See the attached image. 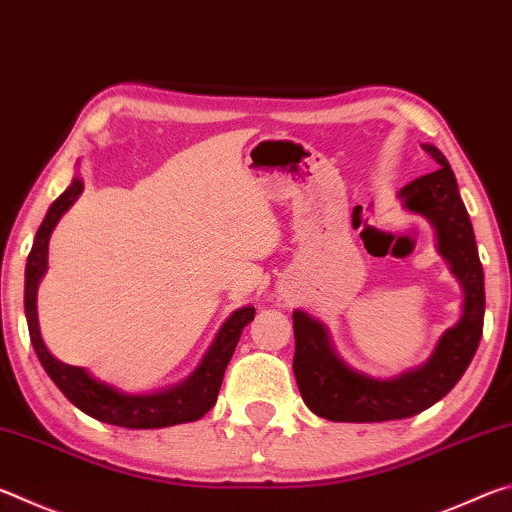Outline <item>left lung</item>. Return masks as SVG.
I'll use <instances>...</instances> for the list:
<instances>
[{
  "label": "left lung",
  "instance_id": "1",
  "mask_svg": "<svg viewBox=\"0 0 512 512\" xmlns=\"http://www.w3.org/2000/svg\"><path fill=\"white\" fill-rule=\"evenodd\" d=\"M436 171L400 189L404 210L427 219L438 239V253L461 282L463 311L440 336L422 366L391 379L370 377L348 366L334 350L329 329L307 311H293L296 354L293 372L311 411L332 422H386L420 413L452 391L470 366L483 332L485 289L472 221L458 194L456 176L443 153L422 144Z\"/></svg>",
  "mask_w": 512,
  "mask_h": 512
}]
</instances>
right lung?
<instances>
[{"instance_id":"right-lung-1","label":"right lung","mask_w":512,"mask_h":512,"mask_svg":"<svg viewBox=\"0 0 512 512\" xmlns=\"http://www.w3.org/2000/svg\"><path fill=\"white\" fill-rule=\"evenodd\" d=\"M83 194L81 176H74L63 194L51 203L45 221L36 232L33 248L27 259V273H24V311H27V323L33 350L45 368L51 381L63 391V395L72 402L76 409L88 413L90 418L115 424L126 429H162L173 424L201 420L203 415L216 404L223 372L228 368L235 352L241 329L255 318V307H241L232 311V316L225 320L219 332H216L210 350L205 352L198 368L180 384L164 388L158 393H124L112 384H106L97 377H92L88 370L69 363L58 361L42 341L38 325V284L47 273V253L49 237L54 232L69 207L76 203V198Z\"/></svg>"}]
</instances>
